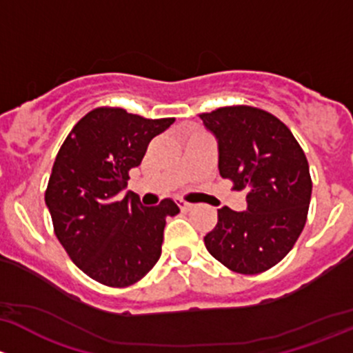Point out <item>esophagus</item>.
Instances as JSON below:
<instances>
[{"label": "esophagus", "mask_w": 353, "mask_h": 353, "mask_svg": "<svg viewBox=\"0 0 353 353\" xmlns=\"http://www.w3.org/2000/svg\"><path fill=\"white\" fill-rule=\"evenodd\" d=\"M178 207H180L181 212H188V210L194 209V205H192V203L183 202V201H178Z\"/></svg>", "instance_id": "34e87169"}]
</instances>
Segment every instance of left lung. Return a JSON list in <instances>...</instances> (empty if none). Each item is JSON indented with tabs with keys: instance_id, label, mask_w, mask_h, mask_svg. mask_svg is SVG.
I'll return each instance as SVG.
<instances>
[{
	"instance_id": "8db88e82",
	"label": "left lung",
	"mask_w": 353,
	"mask_h": 353,
	"mask_svg": "<svg viewBox=\"0 0 353 353\" xmlns=\"http://www.w3.org/2000/svg\"><path fill=\"white\" fill-rule=\"evenodd\" d=\"M216 137L219 173L248 190L241 212L223 207L203 243L238 274H260L292 250L311 201L310 165L285 123L253 107H223L201 115Z\"/></svg>"
}]
</instances>
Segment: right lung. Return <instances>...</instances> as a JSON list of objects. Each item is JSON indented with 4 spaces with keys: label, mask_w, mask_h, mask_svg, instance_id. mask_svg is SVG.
<instances>
[{
    "label": "right lung",
    "mask_w": 353,
    "mask_h": 353,
    "mask_svg": "<svg viewBox=\"0 0 353 353\" xmlns=\"http://www.w3.org/2000/svg\"><path fill=\"white\" fill-rule=\"evenodd\" d=\"M175 119H143L123 108H95L61 146L46 192L57 239L71 260L97 282L125 287L143 279L161 256L172 199L144 207L127 187L152 137Z\"/></svg>",
    "instance_id": "right-lung-1"
}]
</instances>
